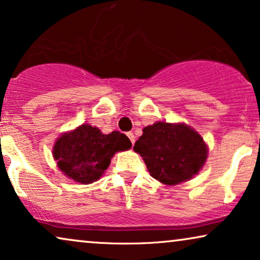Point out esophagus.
<instances>
[{
    "label": "esophagus",
    "mask_w": 260,
    "mask_h": 260,
    "mask_svg": "<svg viewBox=\"0 0 260 260\" xmlns=\"http://www.w3.org/2000/svg\"><path fill=\"white\" fill-rule=\"evenodd\" d=\"M126 136L129 137V140L131 141V143H133V145H134V143H135V136H134V134H133V133H127Z\"/></svg>",
    "instance_id": "obj_1"
}]
</instances>
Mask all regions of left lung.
Wrapping results in <instances>:
<instances>
[{"instance_id": "obj_1", "label": "left lung", "mask_w": 260, "mask_h": 260, "mask_svg": "<svg viewBox=\"0 0 260 260\" xmlns=\"http://www.w3.org/2000/svg\"><path fill=\"white\" fill-rule=\"evenodd\" d=\"M150 175L165 184H177L198 174L207 158L200 135L184 124L157 122L143 129L135 143Z\"/></svg>"}]
</instances>
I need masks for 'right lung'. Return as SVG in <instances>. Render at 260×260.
I'll list each match as a JSON object with an SVG mask.
<instances>
[{
    "label": "right lung",
    "mask_w": 260,
    "mask_h": 260,
    "mask_svg": "<svg viewBox=\"0 0 260 260\" xmlns=\"http://www.w3.org/2000/svg\"><path fill=\"white\" fill-rule=\"evenodd\" d=\"M130 148V140L119 131L104 135L97 127L83 124L56 141L53 156L65 175L86 184L102 176L115 152Z\"/></svg>",
    "instance_id": "obj_1"
}]
</instances>
